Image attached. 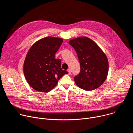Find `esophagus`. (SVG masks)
Wrapping results in <instances>:
<instances>
[{
  "instance_id": "34e87169",
  "label": "esophagus",
  "mask_w": 133,
  "mask_h": 133,
  "mask_svg": "<svg viewBox=\"0 0 133 133\" xmlns=\"http://www.w3.org/2000/svg\"><path fill=\"white\" fill-rule=\"evenodd\" d=\"M67 71H68V74L69 75H70L71 74V70H70V69H68L67 70Z\"/></svg>"
}]
</instances>
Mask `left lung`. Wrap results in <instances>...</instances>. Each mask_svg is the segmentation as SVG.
<instances>
[{"label":"left lung","instance_id":"1","mask_svg":"<svg viewBox=\"0 0 133 133\" xmlns=\"http://www.w3.org/2000/svg\"><path fill=\"white\" fill-rule=\"evenodd\" d=\"M69 44L75 49L81 65L79 74L74 81L79 88L92 90L105 81L108 72V61L103 50L86 37L70 40Z\"/></svg>","mask_w":133,"mask_h":133}]
</instances>
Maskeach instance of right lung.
I'll use <instances>...</instances> for the list:
<instances>
[{"label":"right lung","instance_id":"right-lung-1","mask_svg":"<svg viewBox=\"0 0 133 133\" xmlns=\"http://www.w3.org/2000/svg\"><path fill=\"white\" fill-rule=\"evenodd\" d=\"M63 42L61 38L47 37L36 42L28 50L24 63V74L35 90L47 92L52 89L68 71L61 68L55 54Z\"/></svg>","mask_w":133,"mask_h":133}]
</instances>
